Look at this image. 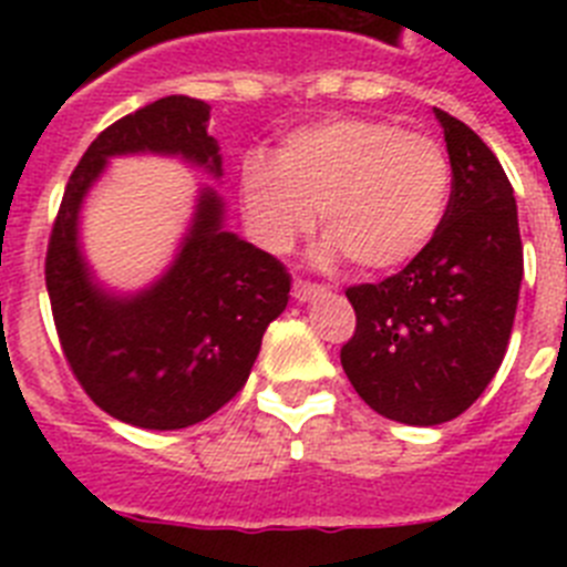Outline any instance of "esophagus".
Returning a JSON list of instances; mask_svg holds the SVG:
<instances>
[{"mask_svg":"<svg viewBox=\"0 0 567 567\" xmlns=\"http://www.w3.org/2000/svg\"><path fill=\"white\" fill-rule=\"evenodd\" d=\"M292 292L300 303H307V300H312V298H318V295L327 292V287H320V284H309V280H295Z\"/></svg>","mask_w":567,"mask_h":567,"instance_id":"1","label":"esophagus"}]
</instances>
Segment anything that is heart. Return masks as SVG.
I'll return each instance as SVG.
<instances>
[{
	"label": "heart",
	"mask_w": 567,
	"mask_h": 567,
	"mask_svg": "<svg viewBox=\"0 0 567 567\" xmlns=\"http://www.w3.org/2000/svg\"><path fill=\"white\" fill-rule=\"evenodd\" d=\"M240 207L258 247L284 255L312 229L320 258L369 272L398 269L437 235L452 198V164L434 138L383 118H329L289 133L278 155L240 162Z\"/></svg>",
	"instance_id": "heart-1"
}]
</instances>
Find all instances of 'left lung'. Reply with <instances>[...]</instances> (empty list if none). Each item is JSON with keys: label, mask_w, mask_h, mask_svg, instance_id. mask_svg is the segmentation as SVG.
<instances>
[{"label": "left lung", "mask_w": 567, "mask_h": 567, "mask_svg": "<svg viewBox=\"0 0 567 567\" xmlns=\"http://www.w3.org/2000/svg\"><path fill=\"white\" fill-rule=\"evenodd\" d=\"M443 124L452 198L429 247L380 284L346 298L358 315L340 349L346 378L374 412L437 425L468 409L508 349L523 284L517 202L497 155L468 124Z\"/></svg>", "instance_id": "obj_1"}]
</instances>
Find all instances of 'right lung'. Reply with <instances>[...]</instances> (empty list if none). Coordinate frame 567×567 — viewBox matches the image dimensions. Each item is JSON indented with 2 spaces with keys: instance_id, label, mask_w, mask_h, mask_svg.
Segmentation results:
<instances>
[{
  "instance_id": "1",
  "label": "right lung",
  "mask_w": 567,
  "mask_h": 567,
  "mask_svg": "<svg viewBox=\"0 0 567 567\" xmlns=\"http://www.w3.org/2000/svg\"><path fill=\"white\" fill-rule=\"evenodd\" d=\"M209 104L167 96L124 115L70 175L44 258L59 343L87 398L122 423L173 432L202 423L244 389L260 338L287 309V267L221 227L204 189L182 252L162 280L130 298L99 287L79 249V209L110 155L162 153L221 175Z\"/></svg>"
}]
</instances>
